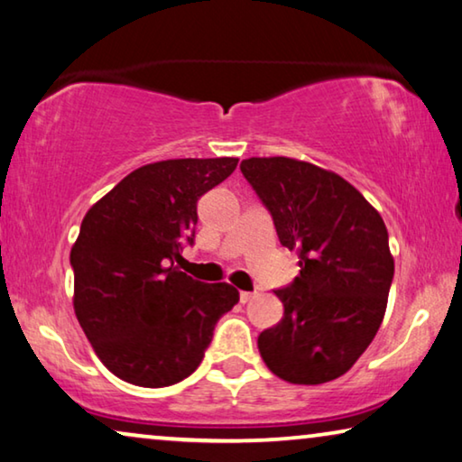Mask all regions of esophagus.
<instances>
[{
    "label": "esophagus",
    "mask_w": 462,
    "mask_h": 462,
    "mask_svg": "<svg viewBox=\"0 0 462 462\" xmlns=\"http://www.w3.org/2000/svg\"><path fill=\"white\" fill-rule=\"evenodd\" d=\"M255 297V293H250V291H241L239 293V301L241 303H247V301H252Z\"/></svg>",
    "instance_id": "obj_1"
}]
</instances>
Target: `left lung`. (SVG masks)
<instances>
[{"mask_svg":"<svg viewBox=\"0 0 462 462\" xmlns=\"http://www.w3.org/2000/svg\"><path fill=\"white\" fill-rule=\"evenodd\" d=\"M239 167L271 210L281 244L300 255L293 285L274 291L285 311L260 332L262 359L291 384L337 380L384 320L394 276L386 225L328 169L289 157H252Z\"/></svg>","mask_w":462,"mask_h":462,"instance_id":"left-lung-1","label":"left lung"}]
</instances>
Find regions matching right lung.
Here are the masks:
<instances>
[{
    "label": "right lung",
    "instance_id": "1",
    "mask_svg": "<svg viewBox=\"0 0 462 462\" xmlns=\"http://www.w3.org/2000/svg\"><path fill=\"white\" fill-rule=\"evenodd\" d=\"M239 159L151 162L92 204L69 252L74 311L97 357L130 384L162 388L200 365L218 318L239 301L229 282L177 271L194 241L198 200Z\"/></svg>",
    "mask_w": 462,
    "mask_h": 462
}]
</instances>
